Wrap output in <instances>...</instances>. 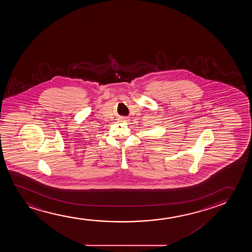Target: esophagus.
I'll return each mask as SVG.
<instances>
[{"instance_id":"obj_1","label":"esophagus","mask_w":252,"mask_h":252,"mask_svg":"<svg viewBox=\"0 0 252 252\" xmlns=\"http://www.w3.org/2000/svg\"><path fill=\"white\" fill-rule=\"evenodd\" d=\"M119 121H121V122H127L128 120L126 118L121 117L119 119Z\"/></svg>"}]
</instances>
